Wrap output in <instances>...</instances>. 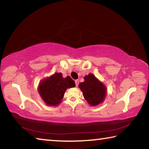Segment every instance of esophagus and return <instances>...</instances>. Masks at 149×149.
Masks as SVG:
<instances>
[{
  "instance_id": "34e87169",
  "label": "esophagus",
  "mask_w": 149,
  "mask_h": 149,
  "mask_svg": "<svg viewBox=\"0 0 149 149\" xmlns=\"http://www.w3.org/2000/svg\"><path fill=\"white\" fill-rule=\"evenodd\" d=\"M75 85H76V86L77 87L78 85H79V80L78 79L75 80Z\"/></svg>"
}]
</instances>
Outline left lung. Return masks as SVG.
Wrapping results in <instances>:
<instances>
[{
  "label": "left lung",
  "instance_id": "8db88e82",
  "mask_svg": "<svg viewBox=\"0 0 149 149\" xmlns=\"http://www.w3.org/2000/svg\"><path fill=\"white\" fill-rule=\"evenodd\" d=\"M85 81L80 83L79 87L85 99L91 106H97L104 101L107 88L92 74L84 77Z\"/></svg>",
  "mask_w": 149,
  "mask_h": 149
}]
</instances>
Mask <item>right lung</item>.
Here are the masks:
<instances>
[{
  "mask_svg": "<svg viewBox=\"0 0 149 149\" xmlns=\"http://www.w3.org/2000/svg\"><path fill=\"white\" fill-rule=\"evenodd\" d=\"M75 84L70 76L62 77V73H56L42 80L38 91L44 102L49 106H56L62 102L68 88L74 87Z\"/></svg>",
  "mask_w": 149,
  "mask_h": 149,
  "instance_id": "add662e5",
  "label": "right lung"
}]
</instances>
